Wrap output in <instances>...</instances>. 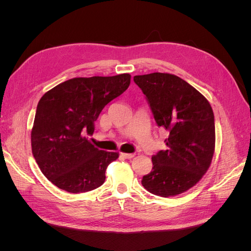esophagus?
Returning a JSON list of instances; mask_svg holds the SVG:
<instances>
[{"instance_id":"34e87169","label":"esophagus","mask_w":251,"mask_h":251,"mask_svg":"<svg viewBox=\"0 0 251 251\" xmlns=\"http://www.w3.org/2000/svg\"><path fill=\"white\" fill-rule=\"evenodd\" d=\"M120 155L126 159H132L135 154H127V153H120Z\"/></svg>"}]
</instances>
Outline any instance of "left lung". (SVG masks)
Returning a JSON list of instances; mask_svg holds the SVG:
<instances>
[{"label": "left lung", "mask_w": 251, "mask_h": 251, "mask_svg": "<svg viewBox=\"0 0 251 251\" xmlns=\"http://www.w3.org/2000/svg\"><path fill=\"white\" fill-rule=\"evenodd\" d=\"M158 126L169 132L166 149L151 157L141 183L150 193L171 197L186 192L208 170L215 151L214 112L199 91L176 75H136Z\"/></svg>", "instance_id": "obj_1"}]
</instances>
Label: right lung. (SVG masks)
I'll return each mask as SVG.
<instances>
[{"label":"right lung","instance_id":"right-lung-1","mask_svg":"<svg viewBox=\"0 0 251 251\" xmlns=\"http://www.w3.org/2000/svg\"><path fill=\"white\" fill-rule=\"evenodd\" d=\"M130 82L127 73L76 77L43 95L31 132L32 154L45 177L58 188L78 194L103 184L105 170L118 153L98 150L87 136L93 135L102 109Z\"/></svg>","mask_w":251,"mask_h":251}]
</instances>
